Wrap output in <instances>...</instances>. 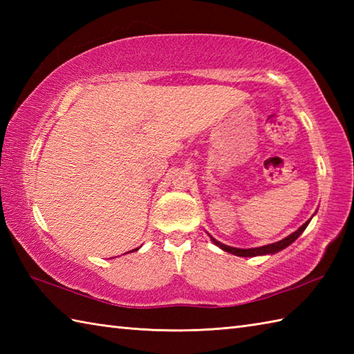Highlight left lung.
Wrapping results in <instances>:
<instances>
[{"label": "left lung", "mask_w": 354, "mask_h": 354, "mask_svg": "<svg viewBox=\"0 0 354 354\" xmlns=\"http://www.w3.org/2000/svg\"><path fill=\"white\" fill-rule=\"evenodd\" d=\"M310 221H307L304 225H301L295 232H292L290 236L284 237L283 240H280V242H275V243H270V245H265V246H259V248H248V250H242V248H232V246H228V245H223L221 242H217L216 239H213L212 236V240L213 243L216 246H219L221 250L227 251L230 254H234V255H239V257H255V255H266V254H275L278 251L284 250V248H288L292 242H295V240L301 236V232L307 228V225H309Z\"/></svg>", "instance_id": "left-lung-1"}]
</instances>
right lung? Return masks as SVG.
Here are the masks:
<instances>
[{
  "instance_id": "right-lung-1",
  "label": "right lung",
  "mask_w": 354,
  "mask_h": 354,
  "mask_svg": "<svg viewBox=\"0 0 354 354\" xmlns=\"http://www.w3.org/2000/svg\"><path fill=\"white\" fill-rule=\"evenodd\" d=\"M137 250H138V248H137ZM137 250H135V251H137Z\"/></svg>"
}]
</instances>
